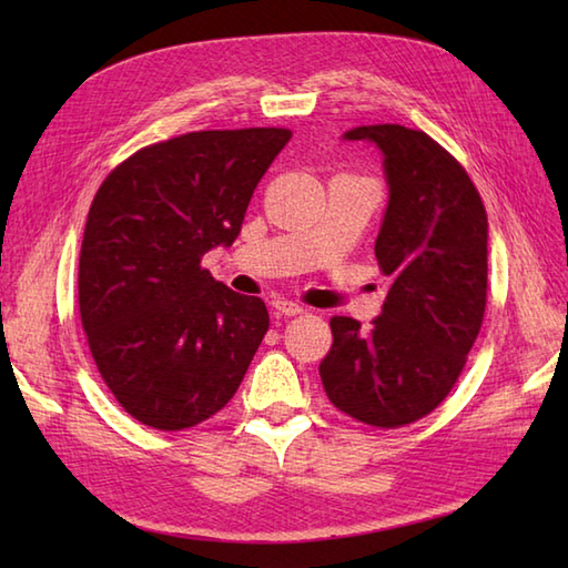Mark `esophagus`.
<instances>
[{"label": "esophagus", "mask_w": 568, "mask_h": 568, "mask_svg": "<svg viewBox=\"0 0 568 568\" xmlns=\"http://www.w3.org/2000/svg\"><path fill=\"white\" fill-rule=\"evenodd\" d=\"M273 307L285 317H295V315H300V312H303V305H297V303H293V300H285V297L273 300Z\"/></svg>", "instance_id": "34e87169"}]
</instances>
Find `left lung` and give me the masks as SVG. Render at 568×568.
I'll return each mask as SVG.
<instances>
[{"mask_svg": "<svg viewBox=\"0 0 568 568\" xmlns=\"http://www.w3.org/2000/svg\"><path fill=\"white\" fill-rule=\"evenodd\" d=\"M383 153L388 207L376 261L388 295L371 329L334 317L320 364L334 407L373 427H403L437 407L462 373L486 312L488 216L462 165L425 131L348 129Z\"/></svg>", "mask_w": 568, "mask_h": 568, "instance_id": "1", "label": "left lung"}]
</instances>
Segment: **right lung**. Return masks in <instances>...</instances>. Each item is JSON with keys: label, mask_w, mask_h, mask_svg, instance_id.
I'll return each mask as SVG.
<instances>
[{"label": "right lung", "mask_w": 568, "mask_h": 568, "mask_svg": "<svg viewBox=\"0 0 568 568\" xmlns=\"http://www.w3.org/2000/svg\"><path fill=\"white\" fill-rule=\"evenodd\" d=\"M293 131H192L106 175L84 224L80 317L94 364L126 413L195 427L232 400L268 310L200 261L232 246L253 190Z\"/></svg>", "instance_id": "add662e5"}]
</instances>
